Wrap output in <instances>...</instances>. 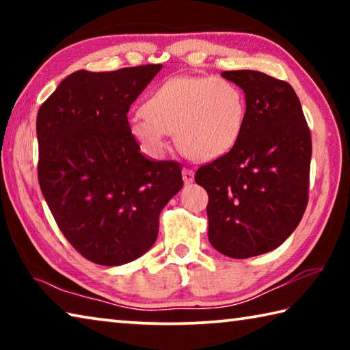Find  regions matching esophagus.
Masks as SVG:
<instances>
[{"label": "esophagus", "instance_id": "esophagus-1", "mask_svg": "<svg viewBox=\"0 0 350 350\" xmlns=\"http://www.w3.org/2000/svg\"><path fill=\"white\" fill-rule=\"evenodd\" d=\"M182 177H183V182H185V183H191L194 180V171L189 170V168H183L182 170Z\"/></svg>", "mask_w": 350, "mask_h": 350}]
</instances>
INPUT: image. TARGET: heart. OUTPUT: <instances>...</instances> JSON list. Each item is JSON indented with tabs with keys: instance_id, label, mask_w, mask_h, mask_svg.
Listing matches in <instances>:
<instances>
[{
	"instance_id": "b5f03b06",
	"label": "heart",
	"mask_w": 350,
	"mask_h": 350,
	"mask_svg": "<svg viewBox=\"0 0 350 350\" xmlns=\"http://www.w3.org/2000/svg\"><path fill=\"white\" fill-rule=\"evenodd\" d=\"M129 118L134 140L159 156L168 134L188 159L208 162L236 145L245 123L247 100L234 83L219 77H177L162 83Z\"/></svg>"
}]
</instances>
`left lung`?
Segmentation results:
<instances>
[{"label": "left lung", "mask_w": 350, "mask_h": 350, "mask_svg": "<svg viewBox=\"0 0 350 350\" xmlns=\"http://www.w3.org/2000/svg\"><path fill=\"white\" fill-rule=\"evenodd\" d=\"M245 94L236 145L196 171L208 193V239L225 256L245 259L280 247L295 232L309 196L310 131L287 81L259 70H225Z\"/></svg>", "instance_id": "obj_1"}]
</instances>
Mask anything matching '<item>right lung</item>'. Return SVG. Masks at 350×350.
I'll return each instance as SVG.
<instances>
[{
  "label": "right lung",
  "mask_w": 350,
  "mask_h": 350,
  "mask_svg": "<svg viewBox=\"0 0 350 350\" xmlns=\"http://www.w3.org/2000/svg\"><path fill=\"white\" fill-rule=\"evenodd\" d=\"M161 69L77 70L38 111L41 193L64 238L100 265L150 250L159 215L183 187L182 165L148 159L128 129L129 106Z\"/></svg>",
  "instance_id": "right-lung-1"
}]
</instances>
